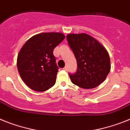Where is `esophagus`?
I'll use <instances>...</instances> for the list:
<instances>
[{"mask_svg":"<svg viewBox=\"0 0 130 130\" xmlns=\"http://www.w3.org/2000/svg\"><path fill=\"white\" fill-rule=\"evenodd\" d=\"M63 70H65V71L67 70V66H65V67H64V68H63Z\"/></svg>","mask_w":130,"mask_h":130,"instance_id":"34e87169","label":"esophagus"}]
</instances>
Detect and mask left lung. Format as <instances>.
Listing matches in <instances>:
<instances>
[{
  "mask_svg": "<svg viewBox=\"0 0 130 130\" xmlns=\"http://www.w3.org/2000/svg\"><path fill=\"white\" fill-rule=\"evenodd\" d=\"M66 38L77 64L76 72L69 75L72 82L83 89L97 87L110 70V60L106 49L86 33H70Z\"/></svg>",
  "mask_w": 130,
  "mask_h": 130,
  "instance_id": "1",
  "label": "left lung"
}]
</instances>
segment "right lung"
Masks as SVG:
<instances>
[{"instance_id":"add662e5","label":"right lung","mask_w":130,"mask_h":130,"mask_svg":"<svg viewBox=\"0 0 130 130\" xmlns=\"http://www.w3.org/2000/svg\"><path fill=\"white\" fill-rule=\"evenodd\" d=\"M64 38L62 33H41L23 45L18 55L17 67L21 78L29 88L45 91L55 84L58 68L53 51Z\"/></svg>"}]
</instances>
